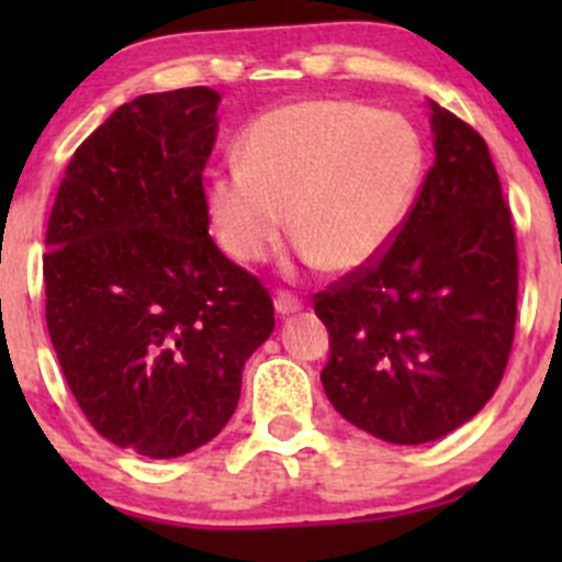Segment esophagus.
<instances>
[{
  "label": "esophagus",
  "instance_id": "obj_1",
  "mask_svg": "<svg viewBox=\"0 0 562 562\" xmlns=\"http://www.w3.org/2000/svg\"><path fill=\"white\" fill-rule=\"evenodd\" d=\"M304 304H302V299L299 296H293V293H288V291H280L274 296V310H277V315H291V313H299V310H302Z\"/></svg>",
  "mask_w": 562,
  "mask_h": 562
}]
</instances>
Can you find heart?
<instances>
[{
	"label": "heart",
	"instance_id": "heart-1",
	"mask_svg": "<svg viewBox=\"0 0 562 562\" xmlns=\"http://www.w3.org/2000/svg\"><path fill=\"white\" fill-rule=\"evenodd\" d=\"M424 146L400 113L350 100H302L249 124L239 166L209 184L214 236L236 263H258L291 231L307 263L348 274L386 252L411 214Z\"/></svg>",
	"mask_w": 562,
	"mask_h": 562
}]
</instances>
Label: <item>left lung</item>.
Instances as JSON below:
<instances>
[{
  "label": "left lung",
  "mask_w": 562,
  "mask_h": 562,
  "mask_svg": "<svg viewBox=\"0 0 562 562\" xmlns=\"http://www.w3.org/2000/svg\"><path fill=\"white\" fill-rule=\"evenodd\" d=\"M432 133L435 162L396 239L315 293L328 402L400 446L443 438L490 402L517 323V236L486 140L438 103Z\"/></svg>",
  "instance_id": "8db88e82"
}]
</instances>
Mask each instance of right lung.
<instances>
[{
    "label": "right lung",
    "mask_w": 562,
    "mask_h": 562,
    "mask_svg": "<svg viewBox=\"0 0 562 562\" xmlns=\"http://www.w3.org/2000/svg\"><path fill=\"white\" fill-rule=\"evenodd\" d=\"M209 87L140 94L70 157L45 231V321L83 416L119 449L190 454L239 405L274 331L258 277L209 236Z\"/></svg>",
    "instance_id": "add662e5"
}]
</instances>
